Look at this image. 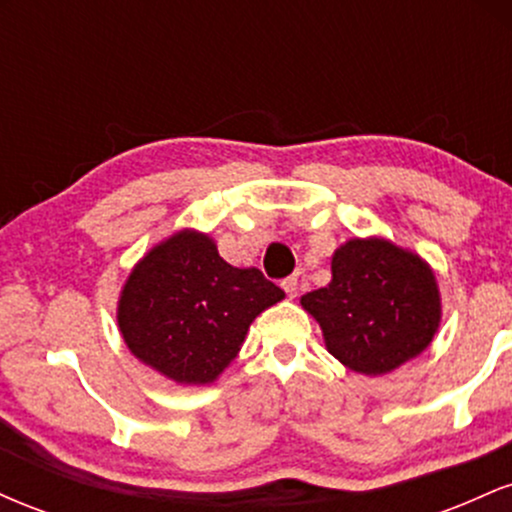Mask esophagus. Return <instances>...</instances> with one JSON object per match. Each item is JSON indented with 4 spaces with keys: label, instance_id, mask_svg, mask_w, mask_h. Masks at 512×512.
Here are the masks:
<instances>
[{
    "label": "esophagus",
    "instance_id": "obj_1",
    "mask_svg": "<svg viewBox=\"0 0 512 512\" xmlns=\"http://www.w3.org/2000/svg\"><path fill=\"white\" fill-rule=\"evenodd\" d=\"M281 289L286 291V296H289V298H296V293H298V279H296V276H289V279L281 281Z\"/></svg>",
    "mask_w": 512,
    "mask_h": 512
}]
</instances>
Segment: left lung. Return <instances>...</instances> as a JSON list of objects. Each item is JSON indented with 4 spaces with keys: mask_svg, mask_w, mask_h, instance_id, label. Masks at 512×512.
Instances as JSON below:
<instances>
[{
    "mask_svg": "<svg viewBox=\"0 0 512 512\" xmlns=\"http://www.w3.org/2000/svg\"><path fill=\"white\" fill-rule=\"evenodd\" d=\"M327 351L354 373L378 378L431 346L443 317L431 264L392 240L349 238L332 255V281L305 293Z\"/></svg>",
    "mask_w": 512,
    "mask_h": 512,
    "instance_id": "1",
    "label": "left lung"
}]
</instances>
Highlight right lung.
<instances>
[{"mask_svg":"<svg viewBox=\"0 0 512 512\" xmlns=\"http://www.w3.org/2000/svg\"><path fill=\"white\" fill-rule=\"evenodd\" d=\"M286 293L255 267H233L209 233L182 228L132 267L117 327L134 358L178 385H209L231 366L252 320Z\"/></svg>","mask_w":512,"mask_h":512,"instance_id":"add662e5","label":"right lung"}]
</instances>
